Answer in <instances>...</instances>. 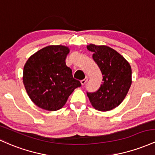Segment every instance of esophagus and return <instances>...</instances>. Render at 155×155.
Segmentation results:
<instances>
[{
    "label": "esophagus",
    "instance_id": "esophagus-1",
    "mask_svg": "<svg viewBox=\"0 0 155 155\" xmlns=\"http://www.w3.org/2000/svg\"><path fill=\"white\" fill-rule=\"evenodd\" d=\"M87 81H88V78H85V79H83V80H82V81H81V84L82 85H84L85 83H86V82H87Z\"/></svg>",
    "mask_w": 155,
    "mask_h": 155
}]
</instances>
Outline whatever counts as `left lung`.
I'll return each instance as SVG.
<instances>
[{
    "mask_svg": "<svg viewBox=\"0 0 155 155\" xmlns=\"http://www.w3.org/2000/svg\"><path fill=\"white\" fill-rule=\"evenodd\" d=\"M100 67L102 81L98 90L87 92L91 105L97 110L108 111L119 106L127 94L132 83L129 62L117 51L105 45H87Z\"/></svg>",
    "mask_w": 155,
    "mask_h": 155,
    "instance_id": "1",
    "label": "left lung"
}]
</instances>
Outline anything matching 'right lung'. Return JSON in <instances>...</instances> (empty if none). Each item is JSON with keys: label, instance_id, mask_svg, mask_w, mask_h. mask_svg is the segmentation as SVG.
Returning a JSON list of instances; mask_svg holds the SVG:
<instances>
[{"label": "right lung", "instance_id": "right-lung-1", "mask_svg": "<svg viewBox=\"0 0 155 155\" xmlns=\"http://www.w3.org/2000/svg\"><path fill=\"white\" fill-rule=\"evenodd\" d=\"M69 48L50 45L28 59L24 66V86L30 99L38 107L55 111L65 105L79 81L73 78L72 69L66 65Z\"/></svg>", "mask_w": 155, "mask_h": 155}]
</instances>
